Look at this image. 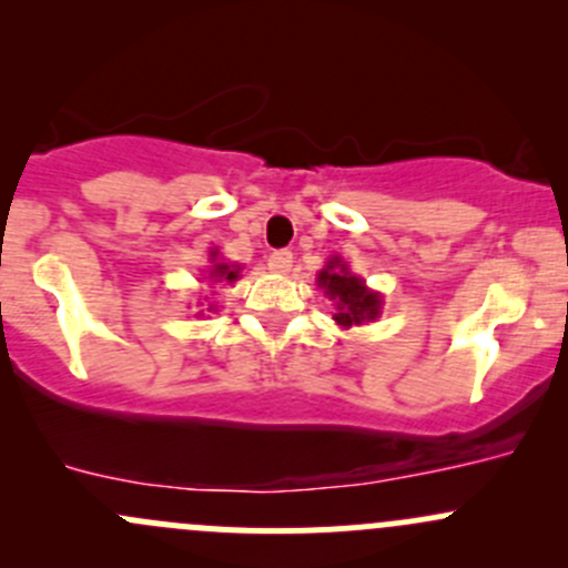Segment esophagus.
<instances>
[{
	"mask_svg": "<svg viewBox=\"0 0 568 568\" xmlns=\"http://www.w3.org/2000/svg\"><path fill=\"white\" fill-rule=\"evenodd\" d=\"M291 266H294V252L277 250L268 255V268H272L274 274H288Z\"/></svg>",
	"mask_w": 568,
	"mask_h": 568,
	"instance_id": "34e87169",
	"label": "esophagus"
}]
</instances>
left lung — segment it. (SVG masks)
Instances as JSON below:
<instances>
[{
	"label": "left lung",
	"mask_w": 568,
	"mask_h": 568,
	"mask_svg": "<svg viewBox=\"0 0 568 568\" xmlns=\"http://www.w3.org/2000/svg\"><path fill=\"white\" fill-rule=\"evenodd\" d=\"M318 285L329 300H335L337 313L332 318L341 326L365 324V321H376L382 313V296L376 291L365 288L363 280L357 274L348 272L346 263L341 257H332L324 268L318 272Z\"/></svg>",
	"instance_id": "obj_1"
}]
</instances>
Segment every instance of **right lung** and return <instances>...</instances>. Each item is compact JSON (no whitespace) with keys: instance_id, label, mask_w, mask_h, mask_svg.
<instances>
[{"instance_id":"right-lung-1","label":"right lung","mask_w":568,"mask_h":568,"mask_svg":"<svg viewBox=\"0 0 568 568\" xmlns=\"http://www.w3.org/2000/svg\"><path fill=\"white\" fill-rule=\"evenodd\" d=\"M209 277L211 280H227V283H233V280L239 277V268L227 266V263H214V268H211ZM209 311H211V307H209Z\"/></svg>"}]
</instances>
